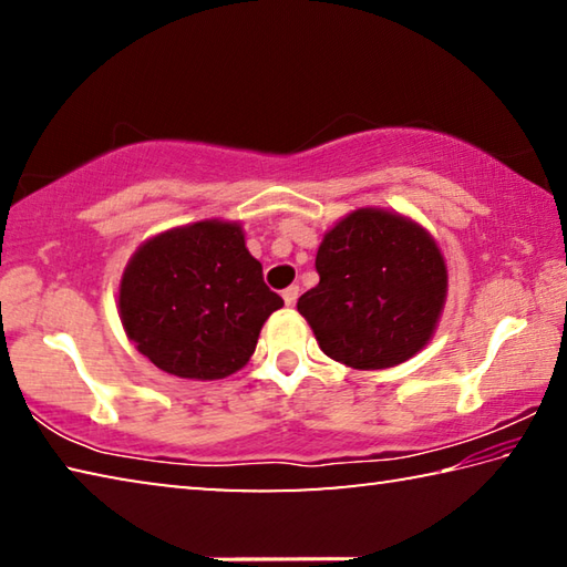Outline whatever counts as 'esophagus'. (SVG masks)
Segmentation results:
<instances>
[{"label":"esophagus","mask_w":567,"mask_h":567,"mask_svg":"<svg viewBox=\"0 0 567 567\" xmlns=\"http://www.w3.org/2000/svg\"><path fill=\"white\" fill-rule=\"evenodd\" d=\"M297 297H300V287H297V285H290L287 290H282V300H285L287 307H295Z\"/></svg>","instance_id":"esophagus-1"}]
</instances>
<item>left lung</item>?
Returning a JSON list of instances; mask_svg holds the SVG:
<instances>
[{
	"instance_id": "obj_1",
	"label": "left lung",
	"mask_w": 567,
	"mask_h": 567,
	"mask_svg": "<svg viewBox=\"0 0 567 567\" xmlns=\"http://www.w3.org/2000/svg\"><path fill=\"white\" fill-rule=\"evenodd\" d=\"M320 282L297 300L320 350L354 370H385L433 340L447 297L435 237L400 213L360 207L328 229Z\"/></svg>"
}]
</instances>
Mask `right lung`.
I'll use <instances>...</instances> for the list:
<instances>
[{"label":"right lung","instance_id":"1","mask_svg":"<svg viewBox=\"0 0 567 567\" xmlns=\"http://www.w3.org/2000/svg\"><path fill=\"white\" fill-rule=\"evenodd\" d=\"M282 297L262 280L245 229L227 219L172 227L130 257L120 280L122 328L162 372L223 380L252 358Z\"/></svg>","mask_w":567,"mask_h":567}]
</instances>
